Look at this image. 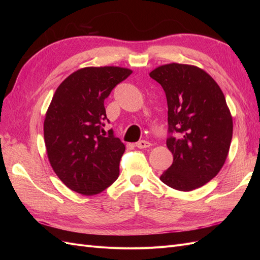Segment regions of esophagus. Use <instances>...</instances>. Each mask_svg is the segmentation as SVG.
<instances>
[{
	"instance_id": "34e87169",
	"label": "esophagus",
	"mask_w": 260,
	"mask_h": 260,
	"mask_svg": "<svg viewBox=\"0 0 260 260\" xmlns=\"http://www.w3.org/2000/svg\"><path fill=\"white\" fill-rule=\"evenodd\" d=\"M151 145H152L151 143L147 142V141H144V140L139 141L138 143H136V146H137L138 148H147V147H149Z\"/></svg>"
}]
</instances>
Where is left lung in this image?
<instances>
[{"label":"left lung","instance_id":"obj_1","mask_svg":"<svg viewBox=\"0 0 260 260\" xmlns=\"http://www.w3.org/2000/svg\"><path fill=\"white\" fill-rule=\"evenodd\" d=\"M149 77L166 93L169 132L167 147L174 162L160 180L188 192L215 178L229 154L232 115L218 83L205 70L170 62L156 67Z\"/></svg>","mask_w":260,"mask_h":260}]
</instances>
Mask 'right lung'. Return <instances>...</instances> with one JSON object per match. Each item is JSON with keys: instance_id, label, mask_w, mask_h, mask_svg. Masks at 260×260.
Listing matches in <instances>:
<instances>
[{"instance_id": "1", "label": "right lung", "mask_w": 260, "mask_h": 260, "mask_svg": "<svg viewBox=\"0 0 260 260\" xmlns=\"http://www.w3.org/2000/svg\"><path fill=\"white\" fill-rule=\"evenodd\" d=\"M132 74L118 66L84 67L55 91L44 118L46 154L55 174L68 188L95 195L115 182L125 146L109 130L104 100Z\"/></svg>"}]
</instances>
